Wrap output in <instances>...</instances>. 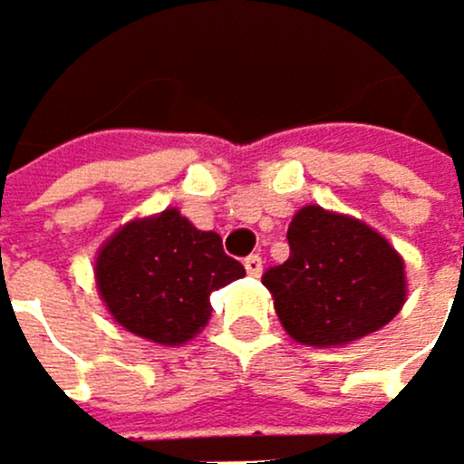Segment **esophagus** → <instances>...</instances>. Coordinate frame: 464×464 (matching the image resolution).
Here are the masks:
<instances>
[{
    "instance_id": "esophagus-1",
    "label": "esophagus",
    "mask_w": 464,
    "mask_h": 464,
    "mask_svg": "<svg viewBox=\"0 0 464 464\" xmlns=\"http://www.w3.org/2000/svg\"><path fill=\"white\" fill-rule=\"evenodd\" d=\"M262 256H247L245 259V270H247V276H253V278H259L262 276Z\"/></svg>"
}]
</instances>
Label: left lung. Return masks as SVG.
<instances>
[{
    "mask_svg": "<svg viewBox=\"0 0 464 464\" xmlns=\"http://www.w3.org/2000/svg\"><path fill=\"white\" fill-rule=\"evenodd\" d=\"M287 242L290 259L270 267L262 285L293 341L315 349L346 346L403 310V256L363 219L304 205L287 227Z\"/></svg>",
    "mask_w": 464,
    "mask_h": 464,
    "instance_id": "1",
    "label": "left lung"
}]
</instances>
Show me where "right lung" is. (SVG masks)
<instances>
[{
    "label": "right lung",
    "mask_w": 464,
    "mask_h": 464,
    "mask_svg": "<svg viewBox=\"0 0 464 464\" xmlns=\"http://www.w3.org/2000/svg\"><path fill=\"white\" fill-rule=\"evenodd\" d=\"M92 270L109 315L160 346L197 338L211 318V293L245 276L219 234L197 230L177 208L121 225L98 247Z\"/></svg>",
    "instance_id": "add662e5"
}]
</instances>
